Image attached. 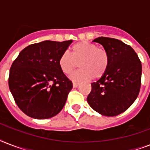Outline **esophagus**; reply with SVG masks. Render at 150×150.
Instances as JSON below:
<instances>
[{
    "label": "esophagus",
    "instance_id": "1",
    "mask_svg": "<svg viewBox=\"0 0 150 150\" xmlns=\"http://www.w3.org/2000/svg\"><path fill=\"white\" fill-rule=\"evenodd\" d=\"M73 87H74V88H76V87L78 86H79V82H73Z\"/></svg>",
    "mask_w": 150,
    "mask_h": 150
}]
</instances>
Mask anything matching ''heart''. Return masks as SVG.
<instances>
[{
	"instance_id": "1",
	"label": "heart",
	"mask_w": 150,
	"mask_h": 150,
	"mask_svg": "<svg viewBox=\"0 0 150 150\" xmlns=\"http://www.w3.org/2000/svg\"><path fill=\"white\" fill-rule=\"evenodd\" d=\"M71 55V56L68 52H64L59 58V66L64 75H71L77 68L79 63L80 69L71 76L74 80L100 79L109 67L108 51L87 41L73 45Z\"/></svg>"
}]
</instances>
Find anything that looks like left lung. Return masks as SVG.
I'll return each mask as SVG.
<instances>
[{"label":"left lung","mask_w":150,"mask_h":150,"mask_svg":"<svg viewBox=\"0 0 150 150\" xmlns=\"http://www.w3.org/2000/svg\"><path fill=\"white\" fill-rule=\"evenodd\" d=\"M110 54V64L104 75L91 83L87 97L90 107L104 116H117L135 102L139 93L142 64L135 51L122 41L109 37H98Z\"/></svg>","instance_id":"obj_1"}]
</instances>
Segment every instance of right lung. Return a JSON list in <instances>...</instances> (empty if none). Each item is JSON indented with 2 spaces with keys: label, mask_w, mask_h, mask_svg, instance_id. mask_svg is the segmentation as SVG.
Here are the masks:
<instances>
[{
  "label": "right lung",
  "mask_w": 150,
  "mask_h": 150,
  "mask_svg": "<svg viewBox=\"0 0 150 150\" xmlns=\"http://www.w3.org/2000/svg\"><path fill=\"white\" fill-rule=\"evenodd\" d=\"M72 40H45L20 52L10 68L8 85L16 104L24 114L48 119L61 111L72 82L59 66V58Z\"/></svg>",
  "instance_id": "1"
}]
</instances>
